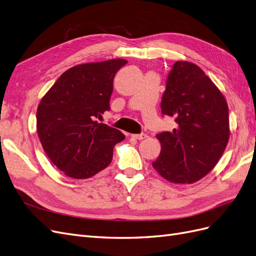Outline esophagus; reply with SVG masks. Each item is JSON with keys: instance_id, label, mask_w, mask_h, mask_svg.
Wrapping results in <instances>:
<instances>
[{"instance_id": "34e87169", "label": "esophagus", "mask_w": 256, "mask_h": 256, "mask_svg": "<svg viewBox=\"0 0 256 256\" xmlns=\"http://www.w3.org/2000/svg\"><path fill=\"white\" fill-rule=\"evenodd\" d=\"M132 138H136V140H144L147 138V134H132Z\"/></svg>"}]
</instances>
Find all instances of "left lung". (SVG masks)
I'll list each match as a JSON object with an SVG mask.
<instances>
[{"mask_svg": "<svg viewBox=\"0 0 256 256\" xmlns=\"http://www.w3.org/2000/svg\"><path fill=\"white\" fill-rule=\"evenodd\" d=\"M161 112L177 128L157 134L161 152L152 168L170 182L193 184L218 164L230 138L228 106L198 65L178 60L166 80Z\"/></svg>", "mask_w": 256, "mask_h": 256, "instance_id": "obj_1", "label": "left lung"}]
</instances>
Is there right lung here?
Instances as JSON below:
<instances>
[{"label": "right lung", "instance_id": "1", "mask_svg": "<svg viewBox=\"0 0 256 256\" xmlns=\"http://www.w3.org/2000/svg\"><path fill=\"white\" fill-rule=\"evenodd\" d=\"M126 60L114 58L69 68L37 108V134L44 152L65 175L86 180L111 164L118 129L97 118L110 110L113 80Z\"/></svg>", "mask_w": 256, "mask_h": 256}]
</instances>
